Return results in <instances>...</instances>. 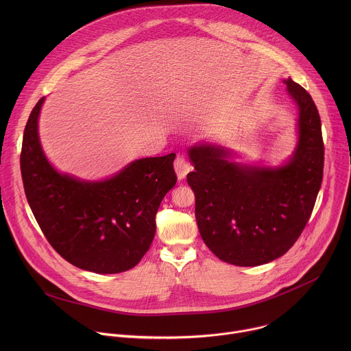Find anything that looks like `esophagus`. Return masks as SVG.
I'll return each mask as SVG.
<instances>
[{"mask_svg": "<svg viewBox=\"0 0 351 351\" xmlns=\"http://www.w3.org/2000/svg\"><path fill=\"white\" fill-rule=\"evenodd\" d=\"M173 168H175L176 176L179 180H183L186 178V175L191 171L190 164L183 157H176V160L173 162Z\"/></svg>", "mask_w": 351, "mask_h": 351, "instance_id": "1", "label": "esophagus"}]
</instances>
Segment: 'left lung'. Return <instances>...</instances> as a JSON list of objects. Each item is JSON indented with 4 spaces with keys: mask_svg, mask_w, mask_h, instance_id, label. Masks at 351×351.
<instances>
[{
    "mask_svg": "<svg viewBox=\"0 0 351 351\" xmlns=\"http://www.w3.org/2000/svg\"><path fill=\"white\" fill-rule=\"evenodd\" d=\"M297 107V144L279 167L233 161V152L213 143L187 149L194 172L187 183L195 195L199 234L222 261L257 267L282 257L302 234L324 175L321 118L311 95L285 80Z\"/></svg>",
    "mask_w": 351,
    "mask_h": 351,
    "instance_id": "left-lung-1",
    "label": "left lung"
}]
</instances>
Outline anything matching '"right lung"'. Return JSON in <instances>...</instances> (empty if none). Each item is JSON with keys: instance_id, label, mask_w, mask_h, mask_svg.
<instances>
[{"instance_id": "right-lung-1", "label": "right lung", "mask_w": 351, "mask_h": 351, "mask_svg": "<svg viewBox=\"0 0 351 351\" xmlns=\"http://www.w3.org/2000/svg\"><path fill=\"white\" fill-rule=\"evenodd\" d=\"M44 97L23 133L21 172L27 203L56 252L95 274H119L140 263L156 234V214L176 184L175 154L136 160L104 180L61 173L38 137Z\"/></svg>"}]
</instances>
